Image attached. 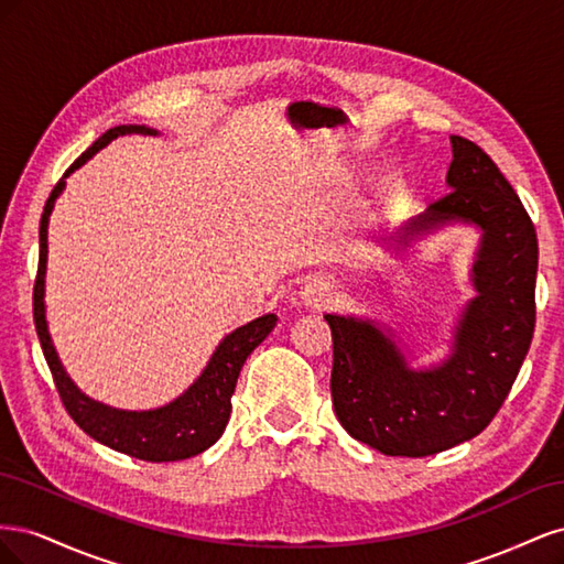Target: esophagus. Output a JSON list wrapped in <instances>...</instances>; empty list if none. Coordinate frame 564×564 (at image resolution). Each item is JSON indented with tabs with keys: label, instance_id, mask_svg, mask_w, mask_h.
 <instances>
[{
	"label": "esophagus",
	"instance_id": "esophagus-1",
	"mask_svg": "<svg viewBox=\"0 0 564 564\" xmlns=\"http://www.w3.org/2000/svg\"><path fill=\"white\" fill-rule=\"evenodd\" d=\"M338 292L334 282L324 280V278H315L308 284L301 289V303L305 308H313V311H324L329 308V305L336 301Z\"/></svg>",
	"mask_w": 564,
	"mask_h": 564
}]
</instances>
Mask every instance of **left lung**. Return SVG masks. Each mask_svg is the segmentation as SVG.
Here are the masks:
<instances>
[{
    "mask_svg": "<svg viewBox=\"0 0 564 564\" xmlns=\"http://www.w3.org/2000/svg\"><path fill=\"white\" fill-rule=\"evenodd\" d=\"M449 193L390 237L412 240L449 224L482 230L470 268L477 296L460 315L452 355L412 369L379 324L324 315L334 340L332 400L340 425L386 456H431L480 435L513 388L534 336L539 242L513 185L487 152L452 135Z\"/></svg>",
    "mask_w": 564,
    "mask_h": 564,
    "instance_id": "8db88e82",
    "label": "left lung"
}]
</instances>
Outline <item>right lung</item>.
<instances>
[{
  "instance_id": "1",
  "label": "right lung",
  "mask_w": 564,
  "mask_h": 564,
  "mask_svg": "<svg viewBox=\"0 0 564 564\" xmlns=\"http://www.w3.org/2000/svg\"><path fill=\"white\" fill-rule=\"evenodd\" d=\"M124 133H152L158 135L155 129H148L141 124H122L106 131L100 139L75 160V164L67 169L63 178L51 191L44 214L40 220V265H37V280H35V294H32V313H35V327L40 344L46 357V365L54 377L56 390L63 400L65 412L73 416L79 429L94 437L100 445H106L115 452H122L127 456L152 460V464H164V460H181L202 454L209 449L214 442L224 435L228 419H230V400L237 386L240 369L247 362L251 350L261 344V340L272 332L278 322V315H263L247 322L245 327H237L220 340L214 350L209 365L197 377V381L187 388L183 395L174 402H169L158 409H148V412H127V409H115L104 402H96L84 395V392L67 377L63 369L58 352L51 344L48 327H46V305H44V278H46V232H48V216L54 212V204L65 187V178L70 176L75 169H79L89 158H94L100 148H106L117 135Z\"/></svg>"
}]
</instances>
